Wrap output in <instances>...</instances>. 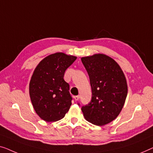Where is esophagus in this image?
<instances>
[{
    "mask_svg": "<svg viewBox=\"0 0 153 153\" xmlns=\"http://www.w3.org/2000/svg\"><path fill=\"white\" fill-rule=\"evenodd\" d=\"M79 98V96H74V99H75V100H78Z\"/></svg>",
    "mask_w": 153,
    "mask_h": 153,
    "instance_id": "esophagus-1",
    "label": "esophagus"
}]
</instances>
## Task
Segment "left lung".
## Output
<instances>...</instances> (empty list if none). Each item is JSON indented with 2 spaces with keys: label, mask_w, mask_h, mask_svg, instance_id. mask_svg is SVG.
<instances>
[{
  "label": "left lung",
  "mask_w": 153,
  "mask_h": 153,
  "mask_svg": "<svg viewBox=\"0 0 153 153\" xmlns=\"http://www.w3.org/2000/svg\"><path fill=\"white\" fill-rule=\"evenodd\" d=\"M91 84V102L82 107L85 119L102 126L117 118L128 94L126 76L117 62L104 54L81 58ZM79 105V104H78Z\"/></svg>",
  "instance_id": "1"
}]
</instances>
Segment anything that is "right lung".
I'll return each mask as SVG.
<instances>
[{"label":"right lung","instance_id":"1","mask_svg":"<svg viewBox=\"0 0 153 153\" xmlns=\"http://www.w3.org/2000/svg\"><path fill=\"white\" fill-rule=\"evenodd\" d=\"M76 59L56 53L43 59L34 69L29 85L30 97L36 113L45 121H57L69 110L72 97L64 76Z\"/></svg>","mask_w":153,"mask_h":153}]
</instances>
